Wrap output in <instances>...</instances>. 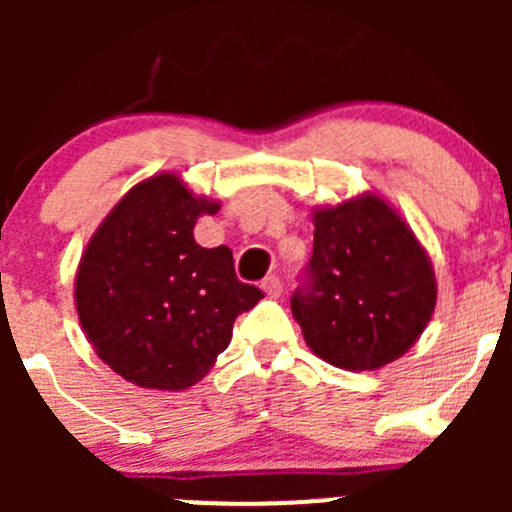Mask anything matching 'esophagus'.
I'll return each instance as SVG.
<instances>
[{"label":"esophagus","mask_w":512,"mask_h":512,"mask_svg":"<svg viewBox=\"0 0 512 512\" xmlns=\"http://www.w3.org/2000/svg\"><path fill=\"white\" fill-rule=\"evenodd\" d=\"M262 289H265L267 297H280V294H282L280 277H275V275L265 277V280H262Z\"/></svg>","instance_id":"34e87169"}]
</instances>
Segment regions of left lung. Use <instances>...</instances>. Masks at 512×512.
<instances>
[{
	"label": "left lung",
	"instance_id": "left-lung-1",
	"mask_svg": "<svg viewBox=\"0 0 512 512\" xmlns=\"http://www.w3.org/2000/svg\"><path fill=\"white\" fill-rule=\"evenodd\" d=\"M307 282L292 314L319 359L374 371L409 352L436 309V275L409 223L376 193L314 208Z\"/></svg>",
	"mask_w": 512,
	"mask_h": 512
}]
</instances>
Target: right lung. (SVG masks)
Segmentation results:
<instances>
[{"instance_id":"right-lung-1","label":"right lung","mask_w":512,"mask_h":512,"mask_svg":"<svg viewBox=\"0 0 512 512\" xmlns=\"http://www.w3.org/2000/svg\"><path fill=\"white\" fill-rule=\"evenodd\" d=\"M218 200L175 173L133 185L81 255L74 302L103 364L141 389L198 384L230 344L237 314L262 299L235 277L230 247H200L193 227Z\"/></svg>"}]
</instances>
